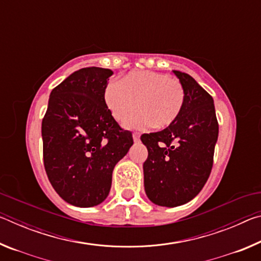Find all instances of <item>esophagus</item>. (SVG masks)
<instances>
[{
  "label": "esophagus",
  "mask_w": 261,
  "mask_h": 261,
  "mask_svg": "<svg viewBox=\"0 0 261 261\" xmlns=\"http://www.w3.org/2000/svg\"><path fill=\"white\" fill-rule=\"evenodd\" d=\"M132 137H134L135 143H137V141H139V138H140V135L139 134H137V132H135V134L132 135Z\"/></svg>",
  "instance_id": "obj_1"
}]
</instances>
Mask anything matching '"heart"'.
<instances>
[{
	"instance_id": "heart-1",
	"label": "heart",
	"mask_w": 261,
	"mask_h": 261,
	"mask_svg": "<svg viewBox=\"0 0 261 261\" xmlns=\"http://www.w3.org/2000/svg\"><path fill=\"white\" fill-rule=\"evenodd\" d=\"M184 88L179 81L165 73L134 71L122 82L112 81L105 87L103 101L112 116L124 122L130 129H143L152 124L165 129L177 120L184 106Z\"/></svg>"
}]
</instances>
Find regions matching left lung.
I'll use <instances>...</instances> for the list:
<instances>
[{
	"mask_svg": "<svg viewBox=\"0 0 261 261\" xmlns=\"http://www.w3.org/2000/svg\"><path fill=\"white\" fill-rule=\"evenodd\" d=\"M184 88L180 115L166 129L140 137L147 147L144 187L153 204L180 206L204 188L213 166L219 124L213 98L190 74L173 70Z\"/></svg>",
	"mask_w": 261,
	"mask_h": 261,
	"instance_id": "1",
	"label": "left lung"
}]
</instances>
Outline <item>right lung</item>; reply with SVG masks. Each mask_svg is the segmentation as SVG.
Here are the masks:
<instances>
[{"label":"right lung","instance_id":"right-lung-1","mask_svg":"<svg viewBox=\"0 0 261 261\" xmlns=\"http://www.w3.org/2000/svg\"><path fill=\"white\" fill-rule=\"evenodd\" d=\"M113 71H74L51 91L42 120L43 163L57 194L77 207L108 197L114 167L134 145L106 107L103 91Z\"/></svg>","mask_w":261,"mask_h":261}]
</instances>
